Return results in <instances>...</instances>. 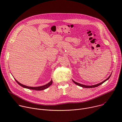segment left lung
Masks as SVG:
<instances>
[{"label":"left lung","mask_w":122,"mask_h":122,"mask_svg":"<svg viewBox=\"0 0 122 122\" xmlns=\"http://www.w3.org/2000/svg\"><path fill=\"white\" fill-rule=\"evenodd\" d=\"M111 75H112V73L111 74V75L109 76V77L107 79H106L105 80H104V81H102L101 82L99 83H97V84H95V85H84V84H81V83H78V82H77L75 81H73V80H72V81L74 82V83H75L76 84H77V85H79V86H81V87H83V88H94V87H96L98 86L99 85H101V84H102V83H104V82H105L106 81H107V80H109V79L110 78Z\"/></svg>","instance_id":"8db88e82"}]
</instances>
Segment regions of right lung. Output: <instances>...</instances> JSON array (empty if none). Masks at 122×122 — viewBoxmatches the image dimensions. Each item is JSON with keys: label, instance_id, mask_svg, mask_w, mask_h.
<instances>
[{"label": "right lung", "instance_id": "add662e5", "mask_svg": "<svg viewBox=\"0 0 122 122\" xmlns=\"http://www.w3.org/2000/svg\"><path fill=\"white\" fill-rule=\"evenodd\" d=\"M14 79L18 83V84H19L20 86L23 87L25 88H27V89H31V90H38V91L43 90H44V89H46L48 88L50 85H51L52 83H53V81H52V80H51L49 82H48L47 84H46L45 85L41 86H38V87H30V86H27L25 85L24 84H22L20 83L19 82L17 81L15 79Z\"/></svg>", "mask_w": 122, "mask_h": 122}]
</instances>
